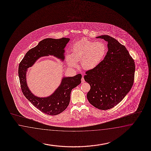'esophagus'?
I'll list each match as a JSON object with an SVG mask.
<instances>
[{
  "label": "esophagus",
  "mask_w": 151,
  "mask_h": 151,
  "mask_svg": "<svg viewBox=\"0 0 151 151\" xmlns=\"http://www.w3.org/2000/svg\"><path fill=\"white\" fill-rule=\"evenodd\" d=\"M84 82H85V81H84V77H82V79H81V83H84Z\"/></svg>",
  "instance_id": "esophagus-1"
}]
</instances>
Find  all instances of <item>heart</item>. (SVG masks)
I'll return each instance as SVG.
<instances>
[{"label": "heart", "mask_w": 151, "mask_h": 151, "mask_svg": "<svg viewBox=\"0 0 151 151\" xmlns=\"http://www.w3.org/2000/svg\"><path fill=\"white\" fill-rule=\"evenodd\" d=\"M107 52V47L102 42L82 39L75 44L71 54H68L66 60L72 67L81 62V66L84 70H91L96 67L104 58Z\"/></svg>", "instance_id": "heart-1"}]
</instances>
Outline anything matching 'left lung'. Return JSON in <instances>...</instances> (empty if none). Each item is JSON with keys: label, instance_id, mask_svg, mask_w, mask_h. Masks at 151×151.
<instances>
[{"label": "left lung", "instance_id": "left-lung-1", "mask_svg": "<svg viewBox=\"0 0 151 151\" xmlns=\"http://www.w3.org/2000/svg\"><path fill=\"white\" fill-rule=\"evenodd\" d=\"M108 42L104 59L87 71L84 78L90 84L88 100L101 110L116 106L130 91L134 83L135 62L124 45L108 35L97 37Z\"/></svg>", "mask_w": 151, "mask_h": 151}]
</instances>
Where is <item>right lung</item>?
<instances>
[{"label":"right lung","instance_id":"add662e5","mask_svg":"<svg viewBox=\"0 0 151 151\" xmlns=\"http://www.w3.org/2000/svg\"><path fill=\"white\" fill-rule=\"evenodd\" d=\"M69 40L68 38L44 39L36 47L27 52L19 65L18 75L24 95L35 107L47 115H56L67 108L70 100L71 91L81 83L82 75L79 74L73 77H63L60 86L54 93L43 98L35 96L29 90L26 81L27 69L43 56L52 55L64 60V49Z\"/></svg>","mask_w":151,"mask_h":151}]
</instances>
